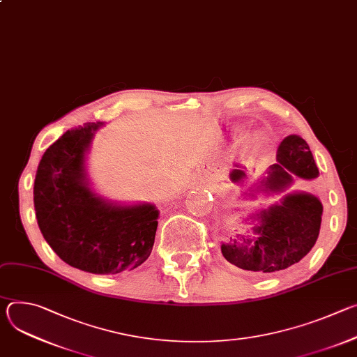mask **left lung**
<instances>
[{
	"label": "left lung",
	"mask_w": 357,
	"mask_h": 357,
	"mask_svg": "<svg viewBox=\"0 0 357 357\" xmlns=\"http://www.w3.org/2000/svg\"><path fill=\"white\" fill-rule=\"evenodd\" d=\"M277 161L257 189L285 192L292 185L291 173L312 181L319 171L310 145L299 135L285 137L278 149ZM321 200L307 192L287 193L280 203L261 209L252 219L254 236H238L222 244L223 257L233 266L256 273L285 270L301 261L315 245L322 222Z\"/></svg>",
	"instance_id": "8db88e82"
}]
</instances>
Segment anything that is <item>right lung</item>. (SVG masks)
<instances>
[{
    "instance_id": "obj_1",
    "label": "right lung",
    "mask_w": 357,
    "mask_h": 357,
    "mask_svg": "<svg viewBox=\"0 0 357 357\" xmlns=\"http://www.w3.org/2000/svg\"><path fill=\"white\" fill-rule=\"evenodd\" d=\"M101 124L69 130L45 151L33 205L45 240L66 264L93 274H117L149 257L160 212L151 203L116 205L90 189L86 152Z\"/></svg>"
}]
</instances>
